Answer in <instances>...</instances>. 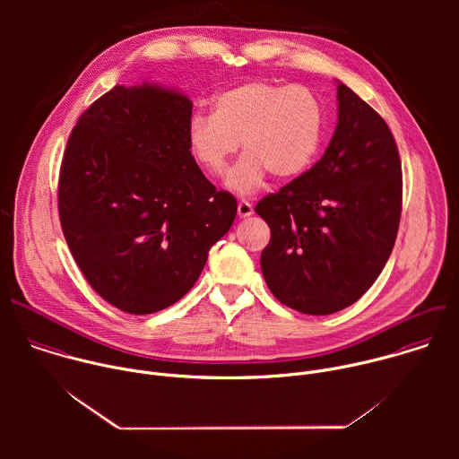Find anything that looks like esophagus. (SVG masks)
Wrapping results in <instances>:
<instances>
[{
	"mask_svg": "<svg viewBox=\"0 0 459 459\" xmlns=\"http://www.w3.org/2000/svg\"><path fill=\"white\" fill-rule=\"evenodd\" d=\"M254 214V209H252V205L248 204V202H239L238 204V216L239 218H248V216H252Z\"/></svg>",
	"mask_w": 459,
	"mask_h": 459,
	"instance_id": "1",
	"label": "esophagus"
}]
</instances>
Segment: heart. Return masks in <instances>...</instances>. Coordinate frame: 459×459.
Here are the masks:
<instances>
[{"label": "heart", "instance_id": "1", "mask_svg": "<svg viewBox=\"0 0 459 459\" xmlns=\"http://www.w3.org/2000/svg\"><path fill=\"white\" fill-rule=\"evenodd\" d=\"M323 108L303 85L248 82L220 92L212 116H194L186 140L194 160L209 174H220L236 154L225 185L247 195L265 183L269 172L290 179L308 169L321 143Z\"/></svg>", "mask_w": 459, "mask_h": 459}]
</instances>
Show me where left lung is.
Here are the masks:
<instances>
[{
    "label": "left lung",
    "mask_w": 459,
    "mask_h": 459,
    "mask_svg": "<svg viewBox=\"0 0 459 459\" xmlns=\"http://www.w3.org/2000/svg\"><path fill=\"white\" fill-rule=\"evenodd\" d=\"M402 161L388 125L338 82V125L321 160L265 195L261 273L287 307L326 316L356 303L390 257L402 216Z\"/></svg>",
    "instance_id": "1"
}]
</instances>
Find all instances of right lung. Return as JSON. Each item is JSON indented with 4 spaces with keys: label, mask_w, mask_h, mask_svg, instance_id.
Here are the masks:
<instances>
[{
    "label": "right lung",
    "mask_w": 459,
    "mask_h": 459,
    "mask_svg": "<svg viewBox=\"0 0 459 459\" xmlns=\"http://www.w3.org/2000/svg\"><path fill=\"white\" fill-rule=\"evenodd\" d=\"M190 117L178 89L116 85L80 116L63 154L65 239L91 287L128 314L179 301L236 218L234 195L190 152Z\"/></svg>",
    "instance_id": "add662e5"
}]
</instances>
